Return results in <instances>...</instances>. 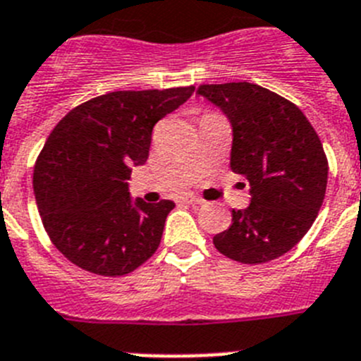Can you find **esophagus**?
Masks as SVG:
<instances>
[{
    "instance_id": "34e87169",
    "label": "esophagus",
    "mask_w": 361,
    "mask_h": 361,
    "mask_svg": "<svg viewBox=\"0 0 361 361\" xmlns=\"http://www.w3.org/2000/svg\"><path fill=\"white\" fill-rule=\"evenodd\" d=\"M183 202L190 203V205H202L203 200H202V198H198V196H185Z\"/></svg>"
}]
</instances>
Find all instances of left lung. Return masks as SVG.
Listing matches in <instances>:
<instances>
[{
    "label": "left lung",
    "mask_w": 361,
    "mask_h": 361,
    "mask_svg": "<svg viewBox=\"0 0 361 361\" xmlns=\"http://www.w3.org/2000/svg\"><path fill=\"white\" fill-rule=\"evenodd\" d=\"M233 127L231 169L249 181L250 203L214 247L240 263H265L289 252L314 224L329 165L318 134L294 103L263 87L233 81L202 85Z\"/></svg>",
    "instance_id": "1"
}]
</instances>
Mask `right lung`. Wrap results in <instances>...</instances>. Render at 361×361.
Returning a JSON list of instances; mask_svg holds the SVG:
<instances>
[{
  "label": "right lung",
  "instance_id": "right-lung-1",
  "mask_svg": "<svg viewBox=\"0 0 361 361\" xmlns=\"http://www.w3.org/2000/svg\"><path fill=\"white\" fill-rule=\"evenodd\" d=\"M194 87L118 90L72 109L34 167V196L47 234L74 265L102 276L133 272L154 255L174 202L133 200V167L149 158L152 128Z\"/></svg>",
  "mask_w": 361,
  "mask_h": 361
}]
</instances>
